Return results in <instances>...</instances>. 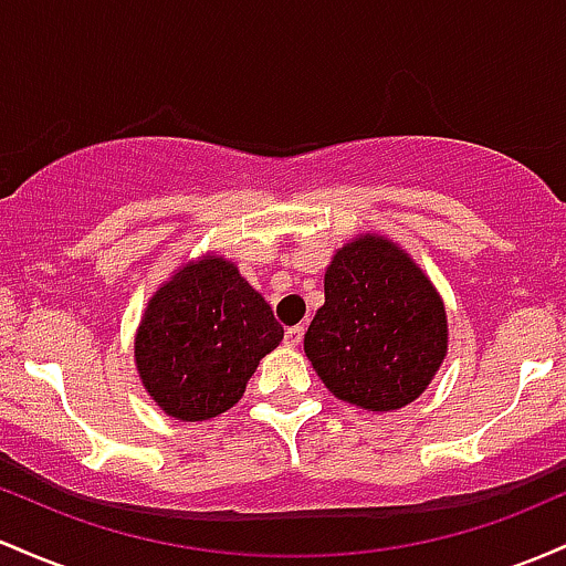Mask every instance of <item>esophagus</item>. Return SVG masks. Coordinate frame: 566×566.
I'll list each match as a JSON object with an SVG mask.
<instances>
[{"label":"esophagus","instance_id":"34e87169","mask_svg":"<svg viewBox=\"0 0 566 566\" xmlns=\"http://www.w3.org/2000/svg\"><path fill=\"white\" fill-rule=\"evenodd\" d=\"M302 336H304V326H294V328H285V345L289 347H300L302 345Z\"/></svg>","mask_w":566,"mask_h":566}]
</instances>
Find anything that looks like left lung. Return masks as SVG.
<instances>
[{
  "mask_svg": "<svg viewBox=\"0 0 566 566\" xmlns=\"http://www.w3.org/2000/svg\"><path fill=\"white\" fill-rule=\"evenodd\" d=\"M304 353L339 401L396 411L433 382L449 350L447 307L422 266L377 232L336 249Z\"/></svg>",
  "mask_w": 566,
  "mask_h": 566,
  "instance_id": "1",
  "label": "left lung"
}]
</instances>
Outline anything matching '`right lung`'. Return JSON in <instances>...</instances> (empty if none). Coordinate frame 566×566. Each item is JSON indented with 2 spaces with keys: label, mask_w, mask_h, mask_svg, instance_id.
<instances>
[{
  "label": "right lung",
  "mask_w": 566,
  "mask_h": 566,
  "mask_svg": "<svg viewBox=\"0 0 566 566\" xmlns=\"http://www.w3.org/2000/svg\"><path fill=\"white\" fill-rule=\"evenodd\" d=\"M283 326L238 264L219 253L174 270L146 302L133 339L144 390L168 417L206 422L243 398Z\"/></svg>",
  "instance_id": "right-lung-1"
}]
</instances>
